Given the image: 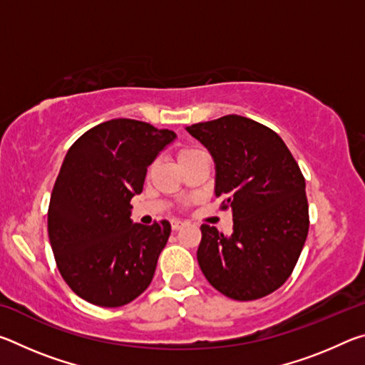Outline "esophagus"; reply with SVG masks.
I'll return each instance as SVG.
<instances>
[{
    "label": "esophagus",
    "instance_id": "34e87169",
    "mask_svg": "<svg viewBox=\"0 0 365 365\" xmlns=\"http://www.w3.org/2000/svg\"><path fill=\"white\" fill-rule=\"evenodd\" d=\"M185 225V222L182 220H172V230H180V228Z\"/></svg>",
    "mask_w": 365,
    "mask_h": 365
}]
</instances>
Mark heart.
<instances>
[{"instance_id": "obj_1", "label": "heart", "mask_w": 365, "mask_h": 365, "mask_svg": "<svg viewBox=\"0 0 365 365\" xmlns=\"http://www.w3.org/2000/svg\"><path fill=\"white\" fill-rule=\"evenodd\" d=\"M196 153H200V150H196V148H183V150H180V153H178V163L183 159L191 158Z\"/></svg>"}]
</instances>
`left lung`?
Masks as SVG:
<instances>
[{
    "mask_svg": "<svg viewBox=\"0 0 365 365\" xmlns=\"http://www.w3.org/2000/svg\"><path fill=\"white\" fill-rule=\"evenodd\" d=\"M211 153L215 196L232 209L233 232L201 225L197 262L211 285L237 301L275 292L292 275L309 230L306 182L283 140L237 114L193 123Z\"/></svg>",
    "mask_w": 365,
    "mask_h": 365,
    "instance_id": "obj_1",
    "label": "left lung"
}]
</instances>
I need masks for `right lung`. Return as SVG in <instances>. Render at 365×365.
Returning a JSON list of instances; mask_svg holds the SVG:
<instances>
[{"instance_id": "right-lung-1", "label": "right lung", "mask_w": 365, "mask_h": 365, "mask_svg": "<svg viewBox=\"0 0 365 365\" xmlns=\"http://www.w3.org/2000/svg\"><path fill=\"white\" fill-rule=\"evenodd\" d=\"M175 137L146 122L113 119L67 151L49 200L48 235L63 279L91 304L119 307L150 287L170 224H133L130 200Z\"/></svg>"}]
</instances>
